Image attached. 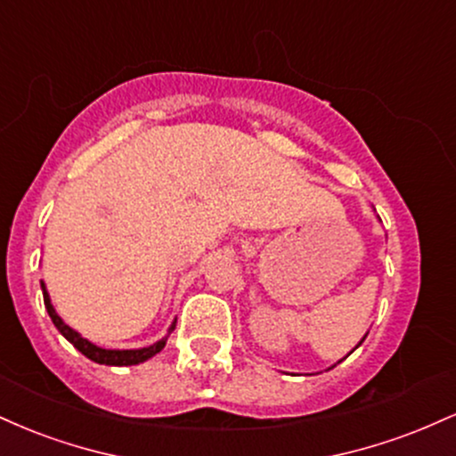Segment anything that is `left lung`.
Masks as SVG:
<instances>
[{
    "label": "left lung",
    "mask_w": 456,
    "mask_h": 456,
    "mask_svg": "<svg viewBox=\"0 0 456 456\" xmlns=\"http://www.w3.org/2000/svg\"><path fill=\"white\" fill-rule=\"evenodd\" d=\"M364 338H366V334H364V337H362V341H364ZM362 341H360L358 345H355V347H354V349H358V347H360V345H362ZM354 349H352V352H354ZM352 352H349V354H352ZM349 354H347V355H349ZM338 362H341V360H338ZM338 362H337V364H338ZM337 364H334V366H337Z\"/></svg>",
    "instance_id": "left-lung-1"
}]
</instances>
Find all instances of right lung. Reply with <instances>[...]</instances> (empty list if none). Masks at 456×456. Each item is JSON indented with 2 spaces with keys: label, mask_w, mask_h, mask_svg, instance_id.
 Listing matches in <instances>:
<instances>
[{
  "label": "right lung",
  "mask_w": 456,
  "mask_h": 456,
  "mask_svg": "<svg viewBox=\"0 0 456 456\" xmlns=\"http://www.w3.org/2000/svg\"><path fill=\"white\" fill-rule=\"evenodd\" d=\"M40 287H43L46 313H49L51 322L55 323V328L61 332V337H64L66 341H70L72 345H75V347L83 355H86V358H90V360H94V362H98V364L133 366V364L145 362V360H150L151 355H156L159 352H162V347H165V345H167V338H169V334L174 332V328H175V322H174L169 326V330H167V337H162L160 341L148 345V347H141V349H104V347H98V345H94L92 341H87L86 337H81V334H78L77 330H72L64 322V319L57 315V311L53 308V305H51V296H49V291H46L45 282H40Z\"/></svg>",
  "instance_id": "1"
}]
</instances>
